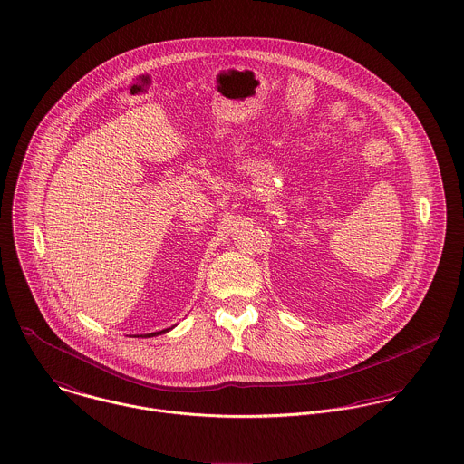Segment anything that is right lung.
<instances>
[{"label":"right lung","instance_id":"1","mask_svg":"<svg viewBox=\"0 0 464 464\" xmlns=\"http://www.w3.org/2000/svg\"><path fill=\"white\" fill-rule=\"evenodd\" d=\"M169 331V329H166V331H162V332H168ZM162 332H155V334H162ZM155 334H148V337H150V335H155Z\"/></svg>","mask_w":464,"mask_h":464}]
</instances>
